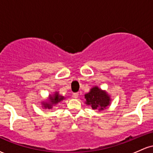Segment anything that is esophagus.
Here are the masks:
<instances>
[{"instance_id":"1","label":"esophagus","mask_w":153,"mask_h":153,"mask_svg":"<svg viewBox=\"0 0 153 153\" xmlns=\"http://www.w3.org/2000/svg\"><path fill=\"white\" fill-rule=\"evenodd\" d=\"M78 95H79V94L78 93V92H77V93H74L73 94V97H74V98H75V99H77L78 97Z\"/></svg>"}]
</instances>
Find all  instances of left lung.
Segmentation results:
<instances>
[{
  "mask_svg": "<svg viewBox=\"0 0 153 153\" xmlns=\"http://www.w3.org/2000/svg\"><path fill=\"white\" fill-rule=\"evenodd\" d=\"M85 103L87 105H90L93 110H98L99 111L106 109L111 101L108 94L98 86L93 87L88 93L85 94Z\"/></svg>",
  "mask_w": 153,
  "mask_h": 153,
  "instance_id": "8db88e82",
  "label": "left lung"
}]
</instances>
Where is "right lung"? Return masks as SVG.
I'll return each mask as SVG.
<instances>
[{"mask_svg":"<svg viewBox=\"0 0 153 153\" xmlns=\"http://www.w3.org/2000/svg\"><path fill=\"white\" fill-rule=\"evenodd\" d=\"M65 99V97L59 94L58 92H55L53 94L49 95L48 102H42V106L44 107L45 109H51L53 105H56V104L59 103V102L62 101Z\"/></svg>","mask_w":153,"mask_h":153,"instance_id":"add662e5","label":"right lung"}]
</instances>
